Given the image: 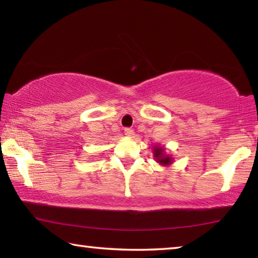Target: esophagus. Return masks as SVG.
Instances as JSON below:
<instances>
[{"label":"esophagus","instance_id":"34e87169","mask_svg":"<svg viewBox=\"0 0 258 258\" xmlns=\"http://www.w3.org/2000/svg\"><path fill=\"white\" fill-rule=\"evenodd\" d=\"M124 133H125V135H127V137H132V135L134 134V131L130 127H126L124 130Z\"/></svg>","mask_w":258,"mask_h":258}]
</instances>
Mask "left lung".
<instances>
[{
  "instance_id": "1",
  "label": "left lung",
  "mask_w": 258,
  "mask_h": 258,
  "mask_svg": "<svg viewBox=\"0 0 258 258\" xmlns=\"http://www.w3.org/2000/svg\"><path fill=\"white\" fill-rule=\"evenodd\" d=\"M154 158L155 160L161 166H168L173 164V157L171 155L166 154V149L164 147H160V146H155L154 147Z\"/></svg>"
}]
</instances>
